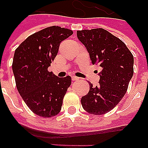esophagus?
I'll use <instances>...</instances> for the list:
<instances>
[{"label": "esophagus", "instance_id": "34e87169", "mask_svg": "<svg viewBox=\"0 0 148 148\" xmlns=\"http://www.w3.org/2000/svg\"><path fill=\"white\" fill-rule=\"evenodd\" d=\"M79 77H76V76H75V75H73V76H72V79H73V81H75V80H78L79 79Z\"/></svg>", "mask_w": 148, "mask_h": 148}]
</instances>
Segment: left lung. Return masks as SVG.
I'll use <instances>...</instances> for the list:
<instances>
[{
    "label": "left lung",
    "instance_id": "1",
    "mask_svg": "<svg viewBox=\"0 0 148 148\" xmlns=\"http://www.w3.org/2000/svg\"><path fill=\"white\" fill-rule=\"evenodd\" d=\"M79 40L86 47L93 65H99L100 85L91 83L88 94L82 97L83 109L103 115L123 99L133 75V56L120 39L101 28L77 31Z\"/></svg>",
    "mask_w": 148,
    "mask_h": 148
}]
</instances>
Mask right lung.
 <instances>
[{
	"label": "right lung",
	"mask_w": 148,
	"mask_h": 148,
	"mask_svg": "<svg viewBox=\"0 0 148 148\" xmlns=\"http://www.w3.org/2000/svg\"><path fill=\"white\" fill-rule=\"evenodd\" d=\"M73 30L50 26L28 36L15 51L12 70L16 87L29 108L41 117L58 115L72 79L59 78L47 69L59 45Z\"/></svg>",
	"instance_id": "obj_1"
}]
</instances>
